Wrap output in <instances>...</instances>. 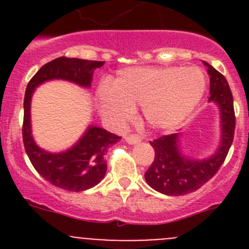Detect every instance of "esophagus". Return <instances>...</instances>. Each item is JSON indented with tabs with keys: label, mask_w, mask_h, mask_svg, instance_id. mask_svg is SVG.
Instances as JSON below:
<instances>
[{
	"label": "esophagus",
	"mask_w": 249,
	"mask_h": 249,
	"mask_svg": "<svg viewBox=\"0 0 249 249\" xmlns=\"http://www.w3.org/2000/svg\"><path fill=\"white\" fill-rule=\"evenodd\" d=\"M126 142L128 144H136V143H140L141 142V138L136 135H132V136H127L126 137Z\"/></svg>",
	"instance_id": "obj_1"
}]
</instances>
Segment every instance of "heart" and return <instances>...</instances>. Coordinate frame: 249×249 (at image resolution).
Instances as JSON below:
<instances>
[{
    "instance_id": "heart-1",
    "label": "heart",
    "mask_w": 249,
    "mask_h": 249,
    "mask_svg": "<svg viewBox=\"0 0 249 249\" xmlns=\"http://www.w3.org/2000/svg\"><path fill=\"white\" fill-rule=\"evenodd\" d=\"M206 80L196 67H128L117 72L96 92L101 114L120 126L141 105L149 126L168 131L179 126L198 106Z\"/></svg>"
}]
</instances>
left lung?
Here are the masks:
<instances>
[{
	"mask_svg": "<svg viewBox=\"0 0 249 249\" xmlns=\"http://www.w3.org/2000/svg\"><path fill=\"white\" fill-rule=\"evenodd\" d=\"M210 74V102L219 109L221 142L211 157L195 160L187 157L179 147L181 133L162 136L149 142L155 160L144 173L146 182L157 192L167 196H183L201 188L217 173L228 155L234 136L236 117L233 97L227 80L210 63L204 62Z\"/></svg>",
	"mask_w": 249,
	"mask_h": 249,
	"instance_id": "8db88e82",
	"label": "left lung"
}]
</instances>
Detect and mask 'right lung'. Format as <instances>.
<instances>
[{"instance_id":"right-lung-1","label":"right lung","mask_w":249,"mask_h":249,"mask_svg":"<svg viewBox=\"0 0 249 249\" xmlns=\"http://www.w3.org/2000/svg\"><path fill=\"white\" fill-rule=\"evenodd\" d=\"M101 61L81 58H58L39 68L28 82L23 101V144L31 163L46 181L53 186L70 191L82 192L89 190L103 179L107 171L105 155L121 137L97 126H89L82 137L71 148L62 152L45 151L37 146L31 127V100L39 85L52 80H63L89 89L94 70L103 66Z\"/></svg>"}]
</instances>
